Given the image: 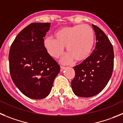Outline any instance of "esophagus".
<instances>
[{
	"label": "esophagus",
	"mask_w": 123,
	"mask_h": 123,
	"mask_svg": "<svg viewBox=\"0 0 123 123\" xmlns=\"http://www.w3.org/2000/svg\"><path fill=\"white\" fill-rule=\"evenodd\" d=\"M65 68H66V67H63V66H61V68H60L61 72H62L63 70L65 69Z\"/></svg>",
	"instance_id": "1"
}]
</instances>
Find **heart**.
<instances>
[{
	"instance_id": "1",
	"label": "heart",
	"mask_w": 123,
	"mask_h": 123,
	"mask_svg": "<svg viewBox=\"0 0 123 123\" xmlns=\"http://www.w3.org/2000/svg\"><path fill=\"white\" fill-rule=\"evenodd\" d=\"M53 37L54 38H46L44 40V46L55 58L62 55L66 46L68 54L61 60L64 64H69L73 59L76 62L83 61L93 50L94 31L87 24L62 27L54 33Z\"/></svg>"
}]
</instances>
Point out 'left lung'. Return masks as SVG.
<instances>
[{
	"instance_id": "8db88e82",
	"label": "left lung",
	"mask_w": 123,
	"mask_h": 123,
	"mask_svg": "<svg viewBox=\"0 0 123 123\" xmlns=\"http://www.w3.org/2000/svg\"><path fill=\"white\" fill-rule=\"evenodd\" d=\"M92 26L96 34V48L88 59L74 67L75 76L71 86L79 97H92L100 92L110 80L113 69L112 45L100 28Z\"/></svg>"
}]
</instances>
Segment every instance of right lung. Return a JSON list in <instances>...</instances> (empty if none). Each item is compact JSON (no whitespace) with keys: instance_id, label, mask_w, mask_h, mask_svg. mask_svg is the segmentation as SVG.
Masks as SVG:
<instances>
[{"instance_id":"add662e5","label":"right lung","mask_w":123,"mask_h":123,"mask_svg":"<svg viewBox=\"0 0 123 123\" xmlns=\"http://www.w3.org/2000/svg\"><path fill=\"white\" fill-rule=\"evenodd\" d=\"M51 23H32L18 34L10 47L11 77L22 93L42 99L50 93L60 66L48 54L43 38Z\"/></svg>"}]
</instances>
